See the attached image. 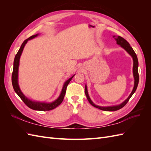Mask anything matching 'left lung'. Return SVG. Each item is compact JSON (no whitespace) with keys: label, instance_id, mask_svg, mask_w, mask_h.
I'll list each match as a JSON object with an SVG mask.
<instances>
[{"label":"left lung","instance_id":"1","mask_svg":"<svg viewBox=\"0 0 151 151\" xmlns=\"http://www.w3.org/2000/svg\"><path fill=\"white\" fill-rule=\"evenodd\" d=\"M113 37L115 38V40L116 42V44L119 45L120 46L124 49L125 51L129 53L130 55L132 57V59H133V62H134V65H133V76L134 77V88L132 89V91L131 92L129 96L124 101L122 102V103L117 104V105H113V106H98V105L95 104L93 101L91 99L89 94H88V88H87V85L86 84L85 86V94L87 97V99L89 101V103L91 104H92L93 106L95 108H97L103 111H116L118 110V109H121L123 108L125 105L128 103V101H129L130 98L132 97V96L134 94V93L135 92V91L137 89V88L139 84V70H138V67H139V62H138V58L137 57V55L135 54L134 50H133L131 47L129 42H127V40H125L124 38H123L122 37L120 36H113Z\"/></svg>","mask_w":151,"mask_h":151}]
</instances>
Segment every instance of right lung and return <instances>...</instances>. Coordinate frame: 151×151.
<instances>
[{"label":"right lung","instance_id":"add662e5","mask_svg":"<svg viewBox=\"0 0 151 151\" xmlns=\"http://www.w3.org/2000/svg\"><path fill=\"white\" fill-rule=\"evenodd\" d=\"M38 35H39V34H36V35L31 36V37H29V38L25 40L24 41V42L22 43L21 46L19 50V51L17 52V54L16 55L15 58H14V60L13 71H12V84L14 90L16 94L19 96V98L22 100V101H23L29 108H30L32 109H34V110L49 111V110H52V109L57 108L58 105H60L61 104V103L63 101V98H64L65 93H66L67 87L68 83H70V81L73 78V77L75 76V74L73 75L70 77V78H69L65 82L64 84H63V85L60 96H59L58 98L56 100H55V101H53L52 102L46 103V102H40V101H33V100H31V99H29L28 98H27L26 96L23 93H22V92L19 88V83H18V72H19L20 57L21 56L22 51H23V49L25 47L26 44L27 43V42H28L29 40L36 38V36H38Z\"/></svg>","mask_w":151,"mask_h":151}]
</instances>
